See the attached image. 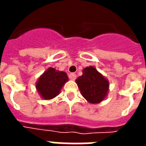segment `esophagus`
<instances>
[{
  "instance_id": "34e87169",
  "label": "esophagus",
  "mask_w": 146,
  "mask_h": 146,
  "mask_svg": "<svg viewBox=\"0 0 146 146\" xmlns=\"http://www.w3.org/2000/svg\"><path fill=\"white\" fill-rule=\"evenodd\" d=\"M69 78H70V80H75L76 79V75L75 73H70L69 75Z\"/></svg>"
}]
</instances>
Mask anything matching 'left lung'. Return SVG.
<instances>
[{
    "mask_svg": "<svg viewBox=\"0 0 146 146\" xmlns=\"http://www.w3.org/2000/svg\"><path fill=\"white\" fill-rule=\"evenodd\" d=\"M82 96L91 104H98L107 97L109 81L96 70L95 66L83 69L82 75L76 80Z\"/></svg>",
    "mask_w": 146,
    "mask_h": 146,
    "instance_id": "obj_1",
    "label": "left lung"
}]
</instances>
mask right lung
<instances>
[{"mask_svg": "<svg viewBox=\"0 0 146 146\" xmlns=\"http://www.w3.org/2000/svg\"><path fill=\"white\" fill-rule=\"evenodd\" d=\"M69 80L66 73L49 67L35 83V88L42 98L50 100L58 96L64 85Z\"/></svg>", "mask_w": 146, "mask_h": 146, "instance_id": "right-lung-1", "label": "right lung"}]
</instances>
